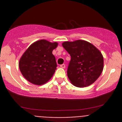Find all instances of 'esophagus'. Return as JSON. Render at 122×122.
Instances as JSON below:
<instances>
[{
    "mask_svg": "<svg viewBox=\"0 0 122 122\" xmlns=\"http://www.w3.org/2000/svg\"><path fill=\"white\" fill-rule=\"evenodd\" d=\"M60 67L62 68H65V64H62V65H60Z\"/></svg>",
    "mask_w": 122,
    "mask_h": 122,
    "instance_id": "esophagus-1",
    "label": "esophagus"
}]
</instances>
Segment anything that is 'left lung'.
<instances>
[{
	"instance_id": "8db88e82",
	"label": "left lung",
	"mask_w": 122,
	"mask_h": 122,
	"mask_svg": "<svg viewBox=\"0 0 122 122\" xmlns=\"http://www.w3.org/2000/svg\"><path fill=\"white\" fill-rule=\"evenodd\" d=\"M62 46L71 56L67 75L72 84L84 87L95 82L104 67L103 56L100 50L81 40L65 41Z\"/></svg>"
}]
</instances>
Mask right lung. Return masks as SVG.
<instances>
[{"instance_id":"right-lung-1","label":"right lung","mask_w":122,"mask_h":122,"mask_svg":"<svg viewBox=\"0 0 122 122\" xmlns=\"http://www.w3.org/2000/svg\"><path fill=\"white\" fill-rule=\"evenodd\" d=\"M58 46L40 40L32 43L21 56L19 62L22 76L33 84L41 86L51 79L57 66L52 51Z\"/></svg>"}]
</instances>
